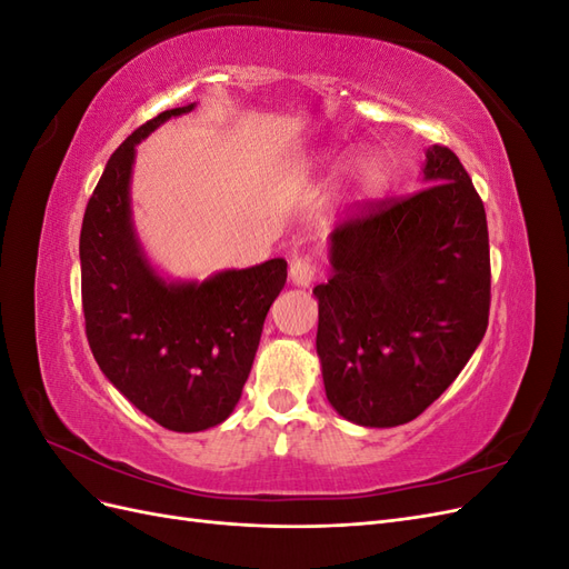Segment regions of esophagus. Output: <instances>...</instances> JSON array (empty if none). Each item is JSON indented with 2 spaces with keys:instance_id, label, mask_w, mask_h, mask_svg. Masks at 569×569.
Segmentation results:
<instances>
[{
  "instance_id": "esophagus-1",
  "label": "esophagus",
  "mask_w": 569,
  "mask_h": 569,
  "mask_svg": "<svg viewBox=\"0 0 569 569\" xmlns=\"http://www.w3.org/2000/svg\"><path fill=\"white\" fill-rule=\"evenodd\" d=\"M320 274V263L311 256H297L291 258L289 266V278L299 287H311V282H316V278Z\"/></svg>"
}]
</instances>
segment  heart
Here are the masks:
<instances>
[{
    "label": "heart",
    "instance_id": "heart-1",
    "mask_svg": "<svg viewBox=\"0 0 569 569\" xmlns=\"http://www.w3.org/2000/svg\"><path fill=\"white\" fill-rule=\"evenodd\" d=\"M382 178H385V168L380 161L368 159L363 161V166H360V182H363L368 189H375L382 182Z\"/></svg>",
    "mask_w": 569,
    "mask_h": 569
}]
</instances>
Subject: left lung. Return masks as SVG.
Instances as JSON below:
<instances>
[{
  "mask_svg": "<svg viewBox=\"0 0 569 569\" xmlns=\"http://www.w3.org/2000/svg\"><path fill=\"white\" fill-rule=\"evenodd\" d=\"M425 157L429 184L356 203L332 230L335 272L313 289L327 401L363 427L416 420L489 325L485 203L449 147Z\"/></svg>",
  "mask_w": 569,
  "mask_h": 569,
  "instance_id": "left-lung-1",
  "label": "left lung"
}]
</instances>
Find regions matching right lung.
Listing matches in <instances>:
<instances>
[{"instance_id": "add662e5", "label": "right lung", "mask_w": 569, "mask_h": 569, "mask_svg": "<svg viewBox=\"0 0 569 569\" xmlns=\"http://www.w3.org/2000/svg\"><path fill=\"white\" fill-rule=\"evenodd\" d=\"M192 109L147 120L111 153L80 230L84 335L97 366L134 408L173 432H201L230 416L287 282L284 258L201 284H168L147 263L130 222L134 147Z\"/></svg>"}]
</instances>
